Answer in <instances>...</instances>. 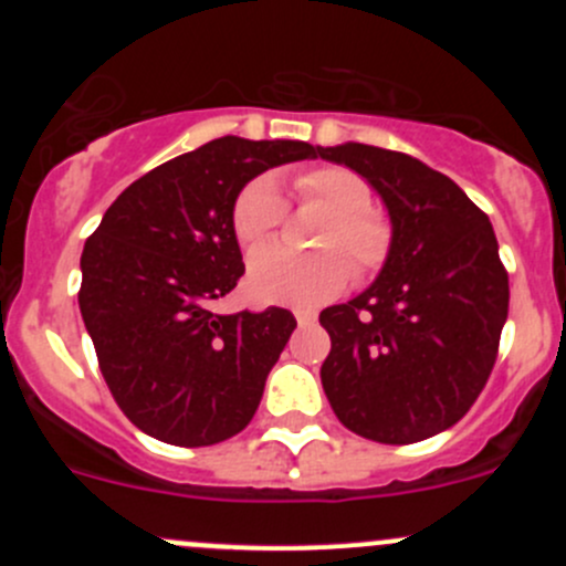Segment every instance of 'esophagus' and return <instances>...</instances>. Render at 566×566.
I'll return each mask as SVG.
<instances>
[{"label":"esophagus","instance_id":"34e87169","mask_svg":"<svg viewBox=\"0 0 566 566\" xmlns=\"http://www.w3.org/2000/svg\"><path fill=\"white\" fill-rule=\"evenodd\" d=\"M295 319H298V325H312L317 319V315L312 310H295Z\"/></svg>","mask_w":566,"mask_h":566}]
</instances>
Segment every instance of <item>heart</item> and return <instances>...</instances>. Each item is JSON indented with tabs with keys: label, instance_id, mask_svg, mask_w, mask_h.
Masks as SVG:
<instances>
[{
	"label": "heart",
	"instance_id": "obj_1",
	"mask_svg": "<svg viewBox=\"0 0 566 566\" xmlns=\"http://www.w3.org/2000/svg\"><path fill=\"white\" fill-rule=\"evenodd\" d=\"M293 191L301 205L328 210L315 235L317 251L268 249L251 260L249 293L262 304L315 306L339 295L358 279L384 271L394 249V224L384 210L373 208L367 180L353 169L312 167L293 175ZM287 219V202L271 175L243 182L232 202V235L243 251L265 249L276 241Z\"/></svg>",
	"mask_w": 566,
	"mask_h": 566
}]
</instances>
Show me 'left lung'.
<instances>
[{
	"instance_id": "left-lung-1",
	"label": "left lung",
	"mask_w": 566,
	"mask_h": 566,
	"mask_svg": "<svg viewBox=\"0 0 566 566\" xmlns=\"http://www.w3.org/2000/svg\"><path fill=\"white\" fill-rule=\"evenodd\" d=\"M317 153L367 177L394 224L373 287L319 312L325 397L356 436L424 441L471 410L499 356L510 273L493 224L458 182L405 153L358 142Z\"/></svg>"
}]
</instances>
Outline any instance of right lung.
Wrapping results in <instances>:
<instances>
[{
  "mask_svg": "<svg viewBox=\"0 0 566 566\" xmlns=\"http://www.w3.org/2000/svg\"><path fill=\"white\" fill-rule=\"evenodd\" d=\"M304 158L317 147L221 136L130 182L84 243L78 310L114 402L147 436L210 447L254 416L295 317L282 306L216 315L210 301L247 271L235 193Z\"/></svg>",
  "mask_w": 566,
  "mask_h": 566,
  "instance_id": "1",
  "label": "right lung"
}]
</instances>
